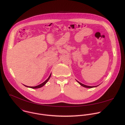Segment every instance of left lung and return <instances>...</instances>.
I'll use <instances>...</instances> for the list:
<instances>
[{"label":"left lung","instance_id":"8db88e82","mask_svg":"<svg viewBox=\"0 0 125 125\" xmlns=\"http://www.w3.org/2000/svg\"><path fill=\"white\" fill-rule=\"evenodd\" d=\"M77 81V82L80 84V85H81L82 86H83V87H85V88H94V87H97V86H98L99 85H97V86H87V85H84V84H82V83H80V82H79V81H78L77 80H76Z\"/></svg>","mask_w":125,"mask_h":125}]
</instances>
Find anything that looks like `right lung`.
I'll return each instance as SVG.
<instances>
[{"label": "right lung", "instance_id": "right-lung-1", "mask_svg": "<svg viewBox=\"0 0 125 125\" xmlns=\"http://www.w3.org/2000/svg\"><path fill=\"white\" fill-rule=\"evenodd\" d=\"M51 76V73L50 74V76H49V77L48 78V79H47V80L46 81H45L44 82H43L42 83H41V84H39L37 86H34V87H30V86H26L25 85H24L25 87H28V88H32V89H37V88H41L42 87H43V86H44L45 84H46L47 83V82L48 81V80H49V79L50 78V77Z\"/></svg>", "mask_w": 125, "mask_h": 125}]
</instances>
